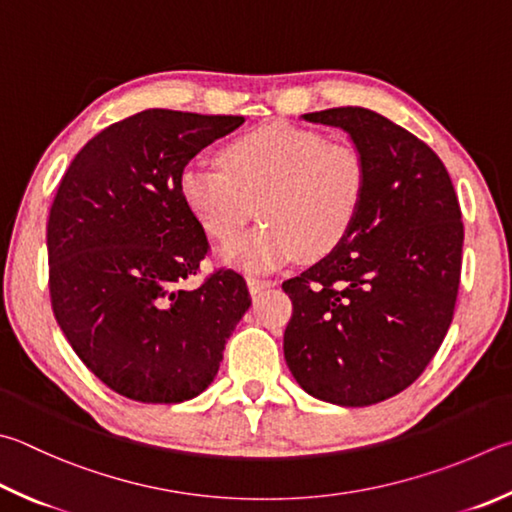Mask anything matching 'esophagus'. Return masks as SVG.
<instances>
[{
    "label": "esophagus",
    "mask_w": 512,
    "mask_h": 512,
    "mask_svg": "<svg viewBox=\"0 0 512 512\" xmlns=\"http://www.w3.org/2000/svg\"><path fill=\"white\" fill-rule=\"evenodd\" d=\"M273 286H277L275 280H264V277H248L250 295H257V293H262V291H266V288H273Z\"/></svg>",
    "instance_id": "obj_1"
}]
</instances>
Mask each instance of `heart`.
<instances>
[{"mask_svg":"<svg viewBox=\"0 0 512 512\" xmlns=\"http://www.w3.org/2000/svg\"><path fill=\"white\" fill-rule=\"evenodd\" d=\"M219 163L185 167L179 192L217 241L235 239L259 210L266 224L224 250L226 262L248 271L297 255H329L349 235L365 199L360 154L313 129L264 123L226 143Z\"/></svg>","mask_w":512,"mask_h":512,"instance_id":"obj_1","label":"heart"}]
</instances>
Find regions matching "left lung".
I'll use <instances>...</instances> for the list:
<instances>
[{
  "instance_id": "obj_1",
  "label": "left lung",
  "mask_w": 512,
  "mask_h": 512,
  "mask_svg": "<svg viewBox=\"0 0 512 512\" xmlns=\"http://www.w3.org/2000/svg\"><path fill=\"white\" fill-rule=\"evenodd\" d=\"M304 120L345 129L365 163V199L345 241L282 284L293 302L284 358L306 394L367 407L410 387L450 329L463 221L443 161L365 107Z\"/></svg>"
}]
</instances>
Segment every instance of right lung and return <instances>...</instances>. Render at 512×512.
Masks as SVG:
<instances>
[{
  "label": "right lung",
  "mask_w": 512,
  "mask_h": 512,
  "mask_svg": "<svg viewBox=\"0 0 512 512\" xmlns=\"http://www.w3.org/2000/svg\"><path fill=\"white\" fill-rule=\"evenodd\" d=\"M241 123L145 109L91 138L58 185L46 224L53 315L87 369L120 396H199L248 311L246 280L232 268L183 288L210 244L179 192L192 156Z\"/></svg>",
  "instance_id": "obj_1"
}]
</instances>
